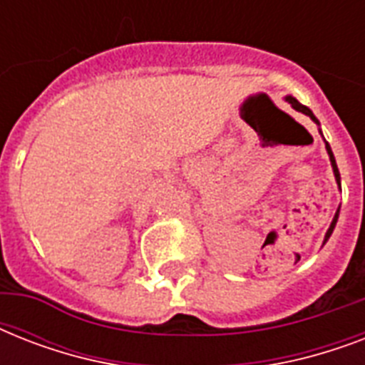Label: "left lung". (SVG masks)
<instances>
[{
  "label": "left lung",
  "mask_w": 365,
  "mask_h": 365,
  "mask_svg": "<svg viewBox=\"0 0 365 365\" xmlns=\"http://www.w3.org/2000/svg\"><path fill=\"white\" fill-rule=\"evenodd\" d=\"M286 102H288V104H292V108H294V110L301 111V113H305V115H307V117H311L312 121L317 123V125H320V123H318V119H317V117H314V113H312V111L309 110V108H307V106L299 104V102H297V100H295L294 96H286ZM326 151H328V155H329V160H331V168H334V174H335V182H337V185H339V189H341V176H339V168H337V163H335L334 151H331V148H329V143H328V142H326ZM337 217H339V210L335 212V217H334V222H331V225H329V229H328V233H326V237H324V244L328 242V239H329V237H331V233H334V229H335V223H337Z\"/></svg>",
  "instance_id": "8db88e82"
}]
</instances>
